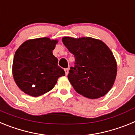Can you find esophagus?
<instances>
[{
  "mask_svg": "<svg viewBox=\"0 0 135 135\" xmlns=\"http://www.w3.org/2000/svg\"><path fill=\"white\" fill-rule=\"evenodd\" d=\"M65 70V75H66V76H67V75L68 74V72H69V69H68V68H65V70Z\"/></svg>",
  "mask_w": 135,
  "mask_h": 135,
  "instance_id": "1",
  "label": "esophagus"
}]
</instances>
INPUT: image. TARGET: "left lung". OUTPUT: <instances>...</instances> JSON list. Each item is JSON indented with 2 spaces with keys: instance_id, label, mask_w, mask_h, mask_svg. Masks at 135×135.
<instances>
[{
  "instance_id": "8db88e82",
  "label": "left lung",
  "mask_w": 135,
  "mask_h": 135,
  "mask_svg": "<svg viewBox=\"0 0 135 135\" xmlns=\"http://www.w3.org/2000/svg\"><path fill=\"white\" fill-rule=\"evenodd\" d=\"M62 41L75 57L68 76L75 90L93 99L108 93L117 74L116 61L109 47L90 37H64Z\"/></svg>"
}]
</instances>
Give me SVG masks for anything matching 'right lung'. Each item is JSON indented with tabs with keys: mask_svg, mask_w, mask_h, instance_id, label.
Wrapping results in <instances>:
<instances>
[{
	"mask_svg": "<svg viewBox=\"0 0 135 135\" xmlns=\"http://www.w3.org/2000/svg\"><path fill=\"white\" fill-rule=\"evenodd\" d=\"M57 40L39 38L24 42L15 52L13 76L17 85L25 93L38 97L53 89L65 71L57 65L53 55Z\"/></svg>",
	"mask_w": 135,
	"mask_h": 135,
	"instance_id": "obj_1",
	"label": "right lung"
}]
</instances>
